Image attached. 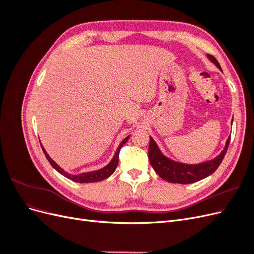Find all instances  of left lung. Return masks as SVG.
I'll use <instances>...</instances> for the list:
<instances>
[{"instance_id":"1","label":"left lung","mask_w":254,"mask_h":254,"mask_svg":"<svg viewBox=\"0 0 254 254\" xmlns=\"http://www.w3.org/2000/svg\"><path fill=\"white\" fill-rule=\"evenodd\" d=\"M207 57H209V59L212 61V63L216 64L217 67H219L221 70V67L216 58L211 55H207ZM229 143H230V137L227 140L225 149L222 150V152H220V155L217 156L215 159L207 161V162H204V163L190 165V164L175 162V161L163 156L162 153H161L156 142L150 137L148 157H149V161L152 168L161 177V178L172 183L189 184V183H194L201 179H204L205 177L210 176L217 170L218 166L221 163V161L224 160V157L228 150Z\"/></svg>"}]
</instances>
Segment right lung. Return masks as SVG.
Returning <instances> with one entry per match:
<instances>
[{
    "label": "right lung",
    "mask_w": 254,
    "mask_h": 254,
    "mask_svg": "<svg viewBox=\"0 0 254 254\" xmlns=\"http://www.w3.org/2000/svg\"><path fill=\"white\" fill-rule=\"evenodd\" d=\"M129 139V135L126 137V139H124L122 141V143L120 144L119 148L117 150V152H115V155L113 157V159L111 160V162L105 166L104 168H102V170H98V171H95V172H90V173H83V174H80V175H70L65 173L63 168H60L54 161L51 159V157L48 155V152L45 151V149L43 148V146L41 145L42 147V150L44 152L45 157H47V159L49 160V162L51 163V165L55 168V170L60 173L61 175H64V177H66L67 179H70L72 181H75V182H79V183H91V182H98V181H102L106 178H108V177H110L114 171L117 170L118 167V164H119V155H120V150L121 148L124 146V144L128 141ZM41 144V143H40Z\"/></svg>",
    "instance_id": "add662e5"
}]
</instances>
